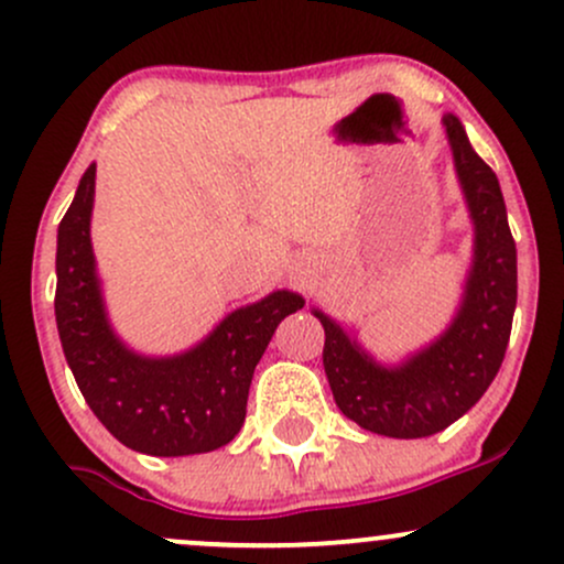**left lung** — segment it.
I'll return each instance as SVG.
<instances>
[{"mask_svg": "<svg viewBox=\"0 0 564 564\" xmlns=\"http://www.w3.org/2000/svg\"><path fill=\"white\" fill-rule=\"evenodd\" d=\"M453 164L475 223V260L462 307L440 339L400 366H381L321 310L323 368L339 411L384 437L443 432L482 398L507 352L517 307V249L496 172L469 145L462 121L443 119Z\"/></svg>", "mask_w": 564, "mask_h": 564, "instance_id": "left-lung-1", "label": "left lung"}]
</instances>
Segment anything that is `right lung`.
I'll return each mask as SVG.
<instances>
[{
  "label": "right lung",
  "mask_w": 564,
  "mask_h": 564,
  "mask_svg": "<svg viewBox=\"0 0 564 564\" xmlns=\"http://www.w3.org/2000/svg\"><path fill=\"white\" fill-rule=\"evenodd\" d=\"M93 200L95 164H89L57 228L55 260L57 334L84 400L132 451L191 456L223 448L243 426L251 377L278 323L302 310L304 300L273 291L230 313L183 355L132 352L106 318L89 241Z\"/></svg>",
  "instance_id": "right-lung-1"
}]
</instances>
